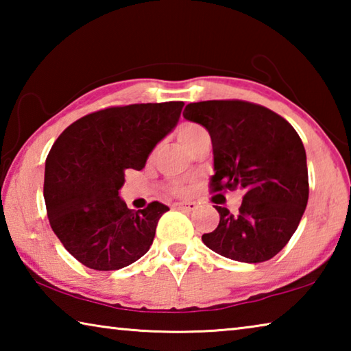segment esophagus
<instances>
[{
	"label": "esophagus",
	"mask_w": 351,
	"mask_h": 351,
	"mask_svg": "<svg viewBox=\"0 0 351 351\" xmlns=\"http://www.w3.org/2000/svg\"><path fill=\"white\" fill-rule=\"evenodd\" d=\"M175 207L182 210H195L197 209V203H193V201H181V203H176Z\"/></svg>",
	"instance_id": "34e87169"
}]
</instances>
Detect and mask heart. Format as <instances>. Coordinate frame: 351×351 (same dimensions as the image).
I'll list each match as a JSON object with an SVG mask.
<instances>
[{
    "mask_svg": "<svg viewBox=\"0 0 351 351\" xmlns=\"http://www.w3.org/2000/svg\"><path fill=\"white\" fill-rule=\"evenodd\" d=\"M204 136H209V134H207V132H206L203 127L198 125V123H193V122L182 123V125L180 127V130H178V138H180V141L182 142V145L186 147L187 150H190V148H192L195 144H197L199 139H203ZM170 190L173 193L181 195V193H186L187 190H189V187L186 186V184H182V182H176V184H173V186L170 187Z\"/></svg>",
    "mask_w": 351,
    "mask_h": 351,
    "instance_id": "1",
    "label": "heart"
}]
</instances>
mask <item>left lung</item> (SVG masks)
Here are the masks:
<instances>
[{"label":"left lung","instance_id":"left-lung-1","mask_svg":"<svg viewBox=\"0 0 351 351\" xmlns=\"http://www.w3.org/2000/svg\"><path fill=\"white\" fill-rule=\"evenodd\" d=\"M182 116L203 125L213 148L212 192L241 189L237 213L215 206L219 223L204 245L226 258L261 263L287 246L308 203L306 153L288 121L245 100L189 104Z\"/></svg>","mask_w":351,"mask_h":351}]
</instances>
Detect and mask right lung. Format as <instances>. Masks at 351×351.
<instances>
[{
    "label": "right lung",
    "mask_w": 351,
    "mask_h": 351,
    "mask_svg": "<svg viewBox=\"0 0 351 351\" xmlns=\"http://www.w3.org/2000/svg\"><path fill=\"white\" fill-rule=\"evenodd\" d=\"M182 106H111L71 123L52 145L45 167L47 218L64 249L86 268H125L150 249L169 207L153 201L134 212L119 190L125 171L144 169L148 154L176 127Z\"/></svg>",
    "instance_id": "right-lung-1"
}]
</instances>
